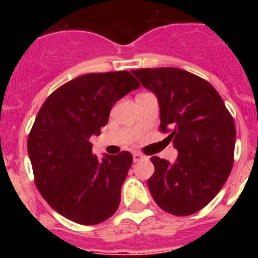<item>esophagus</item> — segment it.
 I'll return each mask as SVG.
<instances>
[{
    "instance_id": "1",
    "label": "esophagus",
    "mask_w": 258,
    "mask_h": 258,
    "mask_svg": "<svg viewBox=\"0 0 258 258\" xmlns=\"http://www.w3.org/2000/svg\"><path fill=\"white\" fill-rule=\"evenodd\" d=\"M146 156L143 154H141V152H134L133 154V160L134 163H137V161H141V160H145Z\"/></svg>"
}]
</instances>
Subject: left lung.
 Wrapping results in <instances>:
<instances>
[{
    "label": "left lung",
    "mask_w": 258,
    "mask_h": 258,
    "mask_svg": "<svg viewBox=\"0 0 258 258\" xmlns=\"http://www.w3.org/2000/svg\"><path fill=\"white\" fill-rule=\"evenodd\" d=\"M157 97L160 131L169 132L178 156L170 164L152 156L149 190L163 211L197 213L226 182L235 149V122L217 90L202 77L179 68L132 71Z\"/></svg>",
    "instance_id": "1"
}]
</instances>
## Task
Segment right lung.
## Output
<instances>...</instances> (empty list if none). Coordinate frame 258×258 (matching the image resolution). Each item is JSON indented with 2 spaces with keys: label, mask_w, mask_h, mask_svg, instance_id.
I'll list each match as a JSON object with an SVG mask.
<instances>
[{
  "label": "right lung",
  "mask_w": 258,
  "mask_h": 258,
  "mask_svg": "<svg viewBox=\"0 0 258 258\" xmlns=\"http://www.w3.org/2000/svg\"><path fill=\"white\" fill-rule=\"evenodd\" d=\"M140 83L127 71L89 74L47 97L28 136V155L38 191L54 211L81 225H97L116 212L133 163L131 152L93 154L113 104Z\"/></svg>",
  "instance_id": "obj_1"
}]
</instances>
